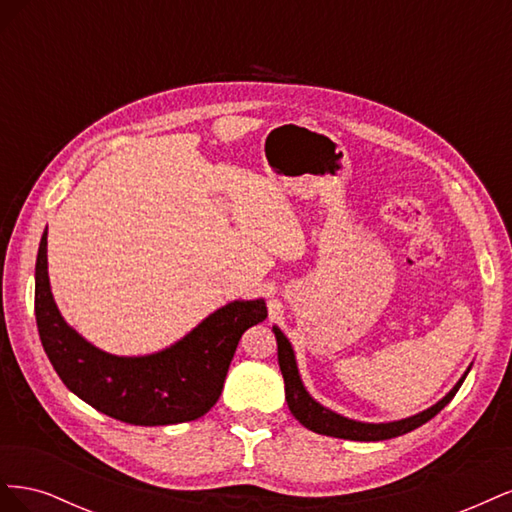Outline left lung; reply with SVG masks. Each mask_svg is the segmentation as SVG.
<instances>
[{"mask_svg":"<svg viewBox=\"0 0 512 512\" xmlns=\"http://www.w3.org/2000/svg\"><path fill=\"white\" fill-rule=\"evenodd\" d=\"M273 333L277 339V363H280L284 384H286V401L292 416L297 421L312 429L316 433H322V436H331V438H344V440H356V442H378V440H389L404 436V433L425 425L429 418L436 416L448 401L455 397L459 391V386L466 380L470 374L472 365L463 371V376L457 380V384L448 391L438 404H433L431 408L418 412L414 416L401 418V421H389V423H363V421H354V418L337 414L329 408H324L322 404L307 393L305 384L299 374V365H297V356H294L292 344L288 342V337L280 331V327L273 324Z\"/></svg>","mask_w":512,"mask_h":512,"instance_id":"left-lung-1","label":"left lung"}]
</instances>
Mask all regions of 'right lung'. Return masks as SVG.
I'll use <instances>...</instances> for the list:
<instances>
[{"label": "right lung", "instance_id": "obj_1", "mask_svg": "<svg viewBox=\"0 0 512 512\" xmlns=\"http://www.w3.org/2000/svg\"><path fill=\"white\" fill-rule=\"evenodd\" d=\"M46 235L44 228L36 258V322L61 382L91 408L130 425H177L207 414L222 395L241 335L267 318L265 299L230 301L158 352H104L59 312L51 292Z\"/></svg>", "mask_w": 512, "mask_h": 512}]
</instances>
